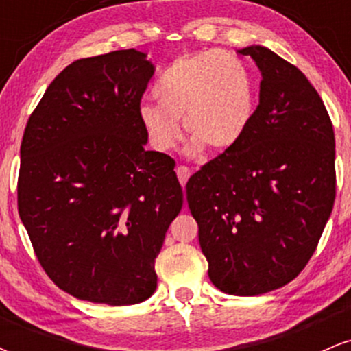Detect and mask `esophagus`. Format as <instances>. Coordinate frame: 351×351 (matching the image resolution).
Here are the masks:
<instances>
[{
    "label": "esophagus",
    "mask_w": 351,
    "mask_h": 351,
    "mask_svg": "<svg viewBox=\"0 0 351 351\" xmlns=\"http://www.w3.org/2000/svg\"><path fill=\"white\" fill-rule=\"evenodd\" d=\"M176 175H178V180L181 183V186L184 188V184H186V181L189 176H191V170H189L188 167H184V165H180L178 168H176Z\"/></svg>",
    "instance_id": "esophagus-1"
}]
</instances>
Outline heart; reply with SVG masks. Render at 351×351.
Returning a JSON list of instances; mask_svg holds the SVG:
<instances>
[{
  "mask_svg": "<svg viewBox=\"0 0 351 351\" xmlns=\"http://www.w3.org/2000/svg\"><path fill=\"white\" fill-rule=\"evenodd\" d=\"M158 104L145 102L138 119L156 152H170L181 140V123L193 136L189 153L204 147L224 152L241 142L254 114L257 88L251 69L224 51L176 58L153 86Z\"/></svg>",
  "mask_w": 351,
  "mask_h": 351,
  "instance_id": "1",
  "label": "heart"
}]
</instances>
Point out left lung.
Returning a JSON list of instances; mask_svg holds the SVG:
<instances>
[{"label":"left lung","instance_id":"1","mask_svg":"<svg viewBox=\"0 0 351 351\" xmlns=\"http://www.w3.org/2000/svg\"><path fill=\"white\" fill-rule=\"evenodd\" d=\"M263 74L241 142L186 183L208 274L221 292L261 295L295 279L335 203V134L324 100L291 62L249 46Z\"/></svg>","mask_w":351,"mask_h":351}]
</instances>
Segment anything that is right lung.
<instances>
[{"label":"right lung","mask_w":351,"mask_h":351,"mask_svg":"<svg viewBox=\"0 0 351 351\" xmlns=\"http://www.w3.org/2000/svg\"><path fill=\"white\" fill-rule=\"evenodd\" d=\"M147 54L77 59L44 92L21 142L18 211L44 272L80 300L134 305L183 206L175 160L145 150Z\"/></svg>","instance_id":"1"}]
</instances>
